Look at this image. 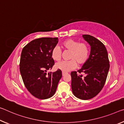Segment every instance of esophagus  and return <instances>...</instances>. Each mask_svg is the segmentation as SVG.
Returning <instances> with one entry per match:
<instances>
[{
  "label": "esophagus",
  "mask_w": 124,
  "mask_h": 124,
  "mask_svg": "<svg viewBox=\"0 0 124 124\" xmlns=\"http://www.w3.org/2000/svg\"><path fill=\"white\" fill-rule=\"evenodd\" d=\"M66 74H67L66 72H62V76H63L64 75H65Z\"/></svg>",
  "instance_id": "1"
}]
</instances>
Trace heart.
<instances>
[{"label":"heart","instance_id":"heart-1","mask_svg":"<svg viewBox=\"0 0 124 124\" xmlns=\"http://www.w3.org/2000/svg\"><path fill=\"white\" fill-rule=\"evenodd\" d=\"M61 47L64 51H70L69 61H62L56 64V67L63 72H68L73 70L78 65H83L87 61L89 56L90 48L86 43H79L78 41L67 39L62 43ZM61 51L56 46L52 49L51 57L56 61H60L61 59Z\"/></svg>","mask_w":124,"mask_h":124}]
</instances>
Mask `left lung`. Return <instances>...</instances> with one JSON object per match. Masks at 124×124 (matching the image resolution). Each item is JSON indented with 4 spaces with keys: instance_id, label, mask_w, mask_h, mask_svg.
<instances>
[{
    "instance_id": "obj_1",
    "label": "left lung",
    "mask_w": 124,
    "mask_h": 124,
    "mask_svg": "<svg viewBox=\"0 0 124 124\" xmlns=\"http://www.w3.org/2000/svg\"><path fill=\"white\" fill-rule=\"evenodd\" d=\"M83 37L91 46V50L87 61L77 71L85 74V76L78 74L76 71L72 72L71 87L74 96L88 100L95 97L103 89L110 64L104 45L91 35H83Z\"/></svg>"
}]
</instances>
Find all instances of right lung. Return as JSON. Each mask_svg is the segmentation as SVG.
<instances>
[{
    "label": "right lung",
    "instance_id": "right-lung-1",
    "mask_svg": "<svg viewBox=\"0 0 124 124\" xmlns=\"http://www.w3.org/2000/svg\"><path fill=\"white\" fill-rule=\"evenodd\" d=\"M57 37H41L31 41L23 48L20 61V71L23 83L33 96L46 99L54 95L62 71L48 72L54 64L52 49L57 44Z\"/></svg>",
    "mask_w": 124,
    "mask_h": 124
}]
</instances>
